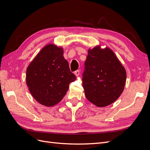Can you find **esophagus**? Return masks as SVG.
I'll return each mask as SVG.
<instances>
[{
    "label": "esophagus",
    "instance_id": "34e87169",
    "mask_svg": "<svg viewBox=\"0 0 150 150\" xmlns=\"http://www.w3.org/2000/svg\"><path fill=\"white\" fill-rule=\"evenodd\" d=\"M79 74H80V72L79 70H77L74 72V74L76 75V76H78L79 75Z\"/></svg>",
    "mask_w": 150,
    "mask_h": 150
}]
</instances>
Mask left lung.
Listing matches in <instances>:
<instances>
[{
  "label": "left lung",
  "instance_id": "left-lung-1",
  "mask_svg": "<svg viewBox=\"0 0 150 150\" xmlns=\"http://www.w3.org/2000/svg\"><path fill=\"white\" fill-rule=\"evenodd\" d=\"M83 74L86 97L98 107L114 103L125 88L126 72L110 48L88 50Z\"/></svg>",
  "mask_w": 150,
  "mask_h": 150
}]
</instances>
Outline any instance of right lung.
Segmentation results:
<instances>
[{"label":"right lung","mask_w":150,"mask_h":150,"mask_svg":"<svg viewBox=\"0 0 150 150\" xmlns=\"http://www.w3.org/2000/svg\"><path fill=\"white\" fill-rule=\"evenodd\" d=\"M75 80L63 56V49L52 44L41 49L26 71V84L32 96L48 107L59 103Z\"/></svg>","instance_id":"obj_1"}]
</instances>
